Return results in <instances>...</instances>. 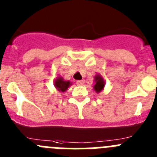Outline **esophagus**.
Wrapping results in <instances>:
<instances>
[{
  "label": "esophagus",
  "mask_w": 157,
  "mask_h": 157,
  "mask_svg": "<svg viewBox=\"0 0 157 157\" xmlns=\"http://www.w3.org/2000/svg\"><path fill=\"white\" fill-rule=\"evenodd\" d=\"M84 84V80H77V84L78 86H81Z\"/></svg>",
  "instance_id": "1"
}]
</instances>
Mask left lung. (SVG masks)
<instances>
[{
    "instance_id": "8db88e82",
    "label": "left lung",
    "mask_w": 157,
    "mask_h": 157,
    "mask_svg": "<svg viewBox=\"0 0 157 157\" xmlns=\"http://www.w3.org/2000/svg\"><path fill=\"white\" fill-rule=\"evenodd\" d=\"M94 79L95 84H94L93 88H94V91L96 93H100L104 89V87H105V80H104L103 77L100 74H96L94 76Z\"/></svg>"
}]
</instances>
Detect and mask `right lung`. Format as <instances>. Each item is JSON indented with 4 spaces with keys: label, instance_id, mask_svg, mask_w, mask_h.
Returning <instances> with one entry per match:
<instances>
[{
    "label": "right lung",
    "instance_id": "right-lung-1",
    "mask_svg": "<svg viewBox=\"0 0 157 157\" xmlns=\"http://www.w3.org/2000/svg\"><path fill=\"white\" fill-rule=\"evenodd\" d=\"M72 85V83L69 80H65L63 77L59 76L56 77L54 81V86L59 92H65L68 90L70 86Z\"/></svg>",
    "mask_w": 157,
    "mask_h": 157
}]
</instances>
